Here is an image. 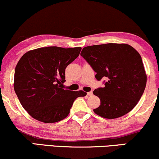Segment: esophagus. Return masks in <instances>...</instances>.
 I'll list each match as a JSON object with an SVG mask.
<instances>
[{"label":"esophagus","instance_id":"esophagus-1","mask_svg":"<svg viewBox=\"0 0 159 159\" xmlns=\"http://www.w3.org/2000/svg\"><path fill=\"white\" fill-rule=\"evenodd\" d=\"M92 94H93V93H92V91H91V92H87V95H88V96H92Z\"/></svg>","mask_w":159,"mask_h":159}]
</instances>
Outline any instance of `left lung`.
Listing matches in <instances>:
<instances>
[{
	"label": "left lung",
	"instance_id": "1",
	"mask_svg": "<svg viewBox=\"0 0 159 159\" xmlns=\"http://www.w3.org/2000/svg\"><path fill=\"white\" fill-rule=\"evenodd\" d=\"M81 56L97 73L96 79L107 78L103 87L93 92L100 100L94 113L106 119H115L131 111L147 83L140 54L128 44L108 43L84 48Z\"/></svg>",
	"mask_w": 159,
	"mask_h": 159
}]
</instances>
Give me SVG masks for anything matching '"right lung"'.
I'll return each mask as SVG.
<instances>
[{
    "mask_svg": "<svg viewBox=\"0 0 159 159\" xmlns=\"http://www.w3.org/2000/svg\"><path fill=\"white\" fill-rule=\"evenodd\" d=\"M81 48H40L20 58L15 71L14 89L21 105L35 120L45 123L67 117L73 103L85 92L63 89L65 69Z\"/></svg>",
    "mask_w": 159,
    "mask_h": 159,
    "instance_id": "right-lung-1",
    "label": "right lung"
}]
</instances>
